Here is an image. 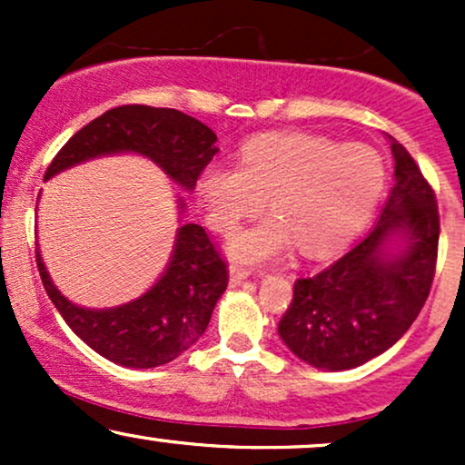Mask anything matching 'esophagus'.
<instances>
[{
	"mask_svg": "<svg viewBox=\"0 0 465 465\" xmlns=\"http://www.w3.org/2000/svg\"><path fill=\"white\" fill-rule=\"evenodd\" d=\"M249 277L247 269H240V266H232L229 269V286H240Z\"/></svg>",
	"mask_w": 465,
	"mask_h": 465,
	"instance_id": "1",
	"label": "esophagus"
}]
</instances>
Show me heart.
Here are the masks:
<instances>
[{
	"mask_svg": "<svg viewBox=\"0 0 465 465\" xmlns=\"http://www.w3.org/2000/svg\"><path fill=\"white\" fill-rule=\"evenodd\" d=\"M385 185L381 154L306 133H266L242 143L238 168L210 165L196 190L210 227L236 232L262 210L273 216L229 240L233 262L264 264L295 244L308 258L343 249L370 221Z\"/></svg>",
	"mask_w": 465,
	"mask_h": 465,
	"instance_id": "obj_1",
	"label": "heart"
}]
</instances>
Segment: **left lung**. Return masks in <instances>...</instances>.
<instances>
[{"label": "left lung", "instance_id": "left-lung-1", "mask_svg": "<svg viewBox=\"0 0 465 465\" xmlns=\"http://www.w3.org/2000/svg\"><path fill=\"white\" fill-rule=\"evenodd\" d=\"M393 188L376 225L319 275L295 282L277 332L306 365L343 371L387 351L415 322L435 275L440 214L402 143H391Z\"/></svg>", "mask_w": 465, "mask_h": 465}]
</instances>
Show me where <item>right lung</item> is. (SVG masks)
<instances>
[{
	"label": "right lung",
	"mask_w": 465,
	"mask_h": 465,
	"mask_svg": "<svg viewBox=\"0 0 465 465\" xmlns=\"http://www.w3.org/2000/svg\"><path fill=\"white\" fill-rule=\"evenodd\" d=\"M218 153L216 133L177 109L117 106L83 126L58 151L45 181L74 165L109 154H140L183 192ZM41 196V194H39ZM185 201L177 194L179 227L162 275L135 300L111 308H87L67 300L52 282L36 244L45 292L72 332L106 361L153 370L179 359L207 330L216 302L227 288V266L205 229L183 223Z\"/></svg>",
	"instance_id": "1"
}]
</instances>
